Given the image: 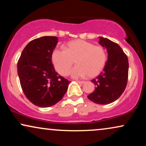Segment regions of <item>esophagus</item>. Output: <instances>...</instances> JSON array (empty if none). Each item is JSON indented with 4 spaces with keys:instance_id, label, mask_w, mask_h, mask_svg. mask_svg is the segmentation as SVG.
Listing matches in <instances>:
<instances>
[{
    "instance_id": "esophagus-1",
    "label": "esophagus",
    "mask_w": 146,
    "mask_h": 146,
    "mask_svg": "<svg viewBox=\"0 0 146 146\" xmlns=\"http://www.w3.org/2000/svg\"><path fill=\"white\" fill-rule=\"evenodd\" d=\"M77 82L79 83V84H84L85 82L84 81H80V80H78L77 81Z\"/></svg>"
}]
</instances>
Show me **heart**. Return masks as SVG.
<instances>
[{"instance_id": "1", "label": "heart", "mask_w": 146, "mask_h": 146, "mask_svg": "<svg viewBox=\"0 0 146 146\" xmlns=\"http://www.w3.org/2000/svg\"><path fill=\"white\" fill-rule=\"evenodd\" d=\"M64 48L65 51L56 48L52 53V62L60 75H68L74 61L77 66L71 71L73 78H82L86 75L93 78L104 68L107 53L102 46L83 40H75L68 42Z\"/></svg>"}]
</instances>
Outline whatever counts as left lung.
Returning a JSON list of instances; mask_svg holds the SVG:
<instances>
[{
  "label": "left lung",
  "mask_w": 146,
  "mask_h": 146,
  "mask_svg": "<svg viewBox=\"0 0 146 146\" xmlns=\"http://www.w3.org/2000/svg\"><path fill=\"white\" fill-rule=\"evenodd\" d=\"M100 44L106 47L108 60L97 78L91 80L95 89L88 95L90 101L98 104H108L115 102L124 91L128 82V60L117 43L100 37Z\"/></svg>",
  "instance_id": "1"
}]
</instances>
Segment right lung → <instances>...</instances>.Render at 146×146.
Masks as SVG:
<instances>
[{"mask_svg": "<svg viewBox=\"0 0 146 146\" xmlns=\"http://www.w3.org/2000/svg\"><path fill=\"white\" fill-rule=\"evenodd\" d=\"M58 43L55 36L33 40L25 46L18 61L22 89L34 105L42 108L55 105L63 98L70 81L58 74L52 64V53Z\"/></svg>", "mask_w": 146, "mask_h": 146, "instance_id": "1", "label": "right lung"}]
</instances>
